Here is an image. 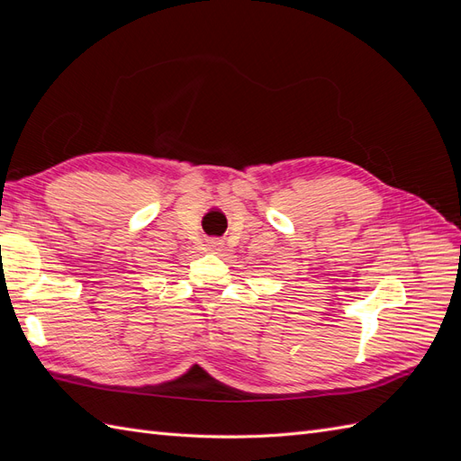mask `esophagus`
<instances>
[{
  "label": "esophagus",
  "instance_id": "obj_1",
  "mask_svg": "<svg viewBox=\"0 0 461 461\" xmlns=\"http://www.w3.org/2000/svg\"><path fill=\"white\" fill-rule=\"evenodd\" d=\"M207 246H209V249H213V252H217V249H221L222 242L219 239H212V240H207Z\"/></svg>",
  "mask_w": 461,
  "mask_h": 461
}]
</instances>
